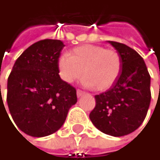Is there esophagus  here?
Masks as SVG:
<instances>
[{
  "mask_svg": "<svg viewBox=\"0 0 160 160\" xmlns=\"http://www.w3.org/2000/svg\"><path fill=\"white\" fill-rule=\"evenodd\" d=\"M84 94H85V93H84L83 91H82V90H77V97H78V98L82 97Z\"/></svg>",
  "mask_w": 160,
  "mask_h": 160,
  "instance_id": "1",
  "label": "esophagus"
}]
</instances>
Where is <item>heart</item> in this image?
I'll use <instances>...</instances> for the list:
<instances>
[{"instance_id": "b5f03b06", "label": "heart", "mask_w": 160, "mask_h": 160, "mask_svg": "<svg viewBox=\"0 0 160 160\" xmlns=\"http://www.w3.org/2000/svg\"><path fill=\"white\" fill-rule=\"evenodd\" d=\"M59 75L63 82L72 83L82 76L86 86L98 91L111 88L120 76L122 58L115 49L100 46L83 45L75 48L70 54H62L58 59Z\"/></svg>"}]
</instances>
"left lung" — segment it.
Returning <instances> with one entry per match:
<instances>
[{
  "label": "left lung",
  "mask_w": 160,
  "mask_h": 160,
  "mask_svg": "<svg viewBox=\"0 0 160 160\" xmlns=\"http://www.w3.org/2000/svg\"><path fill=\"white\" fill-rule=\"evenodd\" d=\"M109 43L121 55L122 70L108 91L95 97L96 107L89 117L101 132L122 137L135 131L145 119L151 101V77L136 50L122 43Z\"/></svg>",
  "instance_id": "obj_1"
}]
</instances>
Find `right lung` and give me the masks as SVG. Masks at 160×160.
I'll return each instance as SVG.
<instances>
[{"label":"right lung","instance_id":"obj_1","mask_svg":"<svg viewBox=\"0 0 160 160\" xmlns=\"http://www.w3.org/2000/svg\"><path fill=\"white\" fill-rule=\"evenodd\" d=\"M63 47L55 39L32 44L17 59L8 77L10 114L19 130L29 136L56 132L77 103L76 89L59 76L58 59Z\"/></svg>","mask_w":160,"mask_h":160}]
</instances>
